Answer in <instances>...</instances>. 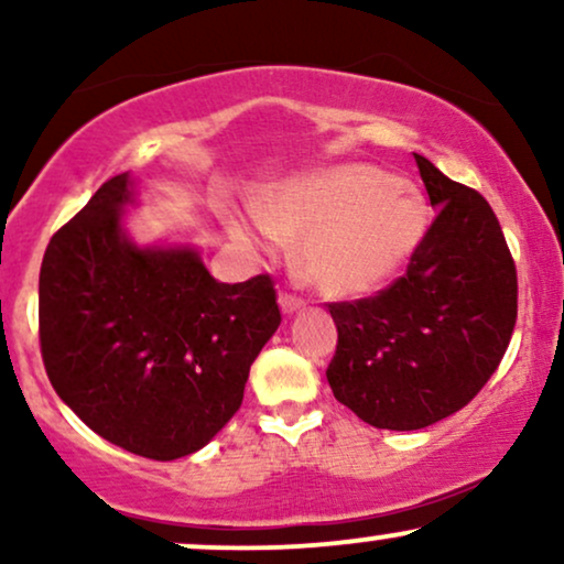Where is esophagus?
<instances>
[{
  "label": "esophagus",
  "instance_id": "1",
  "mask_svg": "<svg viewBox=\"0 0 564 564\" xmlns=\"http://www.w3.org/2000/svg\"><path fill=\"white\" fill-rule=\"evenodd\" d=\"M278 302H281V310H283V313H286V315H291V313H300V310L304 307V302L300 300V296H296V294H289V291H283L281 300H278Z\"/></svg>",
  "mask_w": 564,
  "mask_h": 564
}]
</instances>
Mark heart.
I'll use <instances>...</instances> for the list:
<instances>
[{"instance_id":"heart-1","label":"heart","mask_w":564,"mask_h":564,"mask_svg":"<svg viewBox=\"0 0 564 564\" xmlns=\"http://www.w3.org/2000/svg\"><path fill=\"white\" fill-rule=\"evenodd\" d=\"M422 193L368 164L336 166L283 183L262 198L260 219L230 228L246 246L281 249L302 238L300 268L321 294L347 300L384 286L424 238Z\"/></svg>"}]
</instances>
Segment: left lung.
Wrapping results in <instances>:
<instances>
[{
    "label": "left lung",
    "mask_w": 564,
    "mask_h": 564,
    "mask_svg": "<svg viewBox=\"0 0 564 564\" xmlns=\"http://www.w3.org/2000/svg\"><path fill=\"white\" fill-rule=\"evenodd\" d=\"M416 159L437 217L405 273L379 294L332 302L334 398L377 430H422L494 377L517 321V268L490 204Z\"/></svg>",
    "instance_id": "1"
}]
</instances>
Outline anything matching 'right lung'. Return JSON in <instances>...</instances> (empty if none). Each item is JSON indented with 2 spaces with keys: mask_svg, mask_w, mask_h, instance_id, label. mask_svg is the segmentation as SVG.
I'll return each instance as SVG.
<instances>
[{
  "mask_svg": "<svg viewBox=\"0 0 564 564\" xmlns=\"http://www.w3.org/2000/svg\"><path fill=\"white\" fill-rule=\"evenodd\" d=\"M132 196L129 174H116L50 238L39 345L50 384L89 430L174 462L204 448L241 408L281 310L268 273L219 283L187 246H134L121 228Z\"/></svg>",
  "mask_w": 564,
  "mask_h": 564,
  "instance_id": "add662e5",
  "label": "right lung"
}]
</instances>
